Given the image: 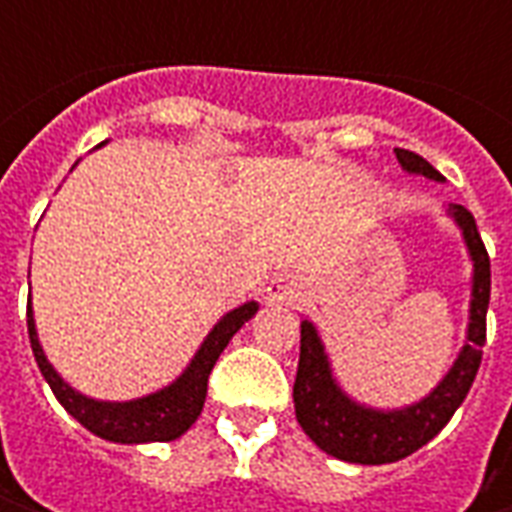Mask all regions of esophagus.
Wrapping results in <instances>:
<instances>
[{
    "mask_svg": "<svg viewBox=\"0 0 512 512\" xmlns=\"http://www.w3.org/2000/svg\"><path fill=\"white\" fill-rule=\"evenodd\" d=\"M267 305L299 307L307 302V287L299 276H276L265 290Z\"/></svg>",
    "mask_w": 512,
    "mask_h": 512,
    "instance_id": "34e87169",
    "label": "esophagus"
}]
</instances>
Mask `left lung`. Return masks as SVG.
Returning a JSON list of instances; mask_svg holds the SVG:
<instances>
[{
  "label": "left lung",
  "mask_w": 512,
  "mask_h": 512,
  "mask_svg": "<svg viewBox=\"0 0 512 512\" xmlns=\"http://www.w3.org/2000/svg\"><path fill=\"white\" fill-rule=\"evenodd\" d=\"M396 159L407 173L444 182V176L413 150L396 148ZM462 230L467 256L473 262L470 282V316H467V342L462 344L456 362L424 399L404 407H370L356 402L342 390L333 376V364L325 342L313 322H302V350L299 370L293 384L296 419L310 442L322 447L327 456L350 464H390L416 453L419 447L439 436L450 416L459 410L470 384L482 364V347L487 336V305H490V256L473 213L462 205H447L444 210Z\"/></svg>",
  "instance_id": "left-lung-1"
}]
</instances>
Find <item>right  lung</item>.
I'll return each mask as SVG.
<instances>
[{
	"label": "right lung",
	"mask_w": 512,
	"mask_h": 512,
	"mask_svg": "<svg viewBox=\"0 0 512 512\" xmlns=\"http://www.w3.org/2000/svg\"><path fill=\"white\" fill-rule=\"evenodd\" d=\"M105 145V142H102ZM96 145V148H102ZM259 305L245 302V305L227 310L225 316L213 325V330L205 336V342L199 344V350L193 353V359L185 370L165 384L162 390L130 399V402H102V399H90L85 393H79L76 387H70L56 367L48 362L39 333H36V319H33V305L28 299V336L36 364L50 384L53 396L59 404L68 410L70 416L82 427H88L93 436L108 439L116 444H145V442H173L179 436H185L199 419L207 396V376L213 370V364L219 362L222 350L227 342L239 333V327L250 322L256 316Z\"/></svg>",
	"instance_id": "1"
}]
</instances>
